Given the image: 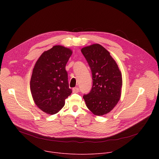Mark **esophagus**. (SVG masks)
<instances>
[{
    "label": "esophagus",
    "mask_w": 159,
    "mask_h": 159,
    "mask_svg": "<svg viewBox=\"0 0 159 159\" xmlns=\"http://www.w3.org/2000/svg\"><path fill=\"white\" fill-rule=\"evenodd\" d=\"M72 90H73V93H77L79 91V89L78 88H73Z\"/></svg>",
    "instance_id": "obj_1"
}]
</instances>
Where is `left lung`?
<instances>
[{
	"instance_id": "left-lung-1",
	"label": "left lung",
	"mask_w": 159,
	"mask_h": 159,
	"mask_svg": "<svg viewBox=\"0 0 159 159\" xmlns=\"http://www.w3.org/2000/svg\"><path fill=\"white\" fill-rule=\"evenodd\" d=\"M92 73L93 86L83 96L88 109L95 115L110 113L120 98L122 73L110 52L102 46L93 44L81 49Z\"/></svg>"
}]
</instances>
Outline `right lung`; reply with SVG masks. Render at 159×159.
I'll return each mask as SVG.
<instances>
[{
    "label": "right lung",
    "mask_w": 159,
    "mask_h": 159,
    "mask_svg": "<svg viewBox=\"0 0 159 159\" xmlns=\"http://www.w3.org/2000/svg\"><path fill=\"white\" fill-rule=\"evenodd\" d=\"M68 48L56 45L43 53L33 68L30 90L37 107L48 115L59 111L71 95L66 65L72 55Z\"/></svg>",
    "instance_id": "right-lung-1"
}]
</instances>
